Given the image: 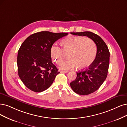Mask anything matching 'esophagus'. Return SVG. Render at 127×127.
Here are the masks:
<instances>
[{
	"label": "esophagus",
	"instance_id": "1",
	"mask_svg": "<svg viewBox=\"0 0 127 127\" xmlns=\"http://www.w3.org/2000/svg\"><path fill=\"white\" fill-rule=\"evenodd\" d=\"M60 72H61V73H66L68 71H61Z\"/></svg>",
	"mask_w": 127,
	"mask_h": 127
}]
</instances>
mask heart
I'll use <instances>...</instances> for the list:
<instances>
[{
    "mask_svg": "<svg viewBox=\"0 0 127 127\" xmlns=\"http://www.w3.org/2000/svg\"><path fill=\"white\" fill-rule=\"evenodd\" d=\"M62 50L56 45L51 46L50 53L52 59L60 64L65 58V53L68 60L61 65L60 68L68 69L77 66L79 69L88 67L93 63L97 52L95 43L89 37H67L60 41Z\"/></svg>",
    "mask_w": 127,
    "mask_h": 127,
    "instance_id": "1",
    "label": "heart"
}]
</instances>
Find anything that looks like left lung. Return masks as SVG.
I'll use <instances>...</instances> for the list:
<instances>
[{
	"label": "left lung",
	"instance_id": "1",
	"mask_svg": "<svg viewBox=\"0 0 127 127\" xmlns=\"http://www.w3.org/2000/svg\"><path fill=\"white\" fill-rule=\"evenodd\" d=\"M71 33L87 36L94 42L97 46V53L93 63L86 69L77 72L76 79L70 83L73 91L77 94L89 95L96 91L105 81L109 65V51L101 37L92 32H71Z\"/></svg>",
	"mask_w": 127,
	"mask_h": 127
}]
</instances>
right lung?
I'll return each mask as SVG.
<instances>
[{"label":"right lung","instance_id":"obj_1","mask_svg":"<svg viewBox=\"0 0 127 127\" xmlns=\"http://www.w3.org/2000/svg\"><path fill=\"white\" fill-rule=\"evenodd\" d=\"M67 33L41 31L30 35L18 51V75L24 85L36 93L47 90L60 73L52 62L50 50Z\"/></svg>","mask_w":127,"mask_h":127}]
</instances>
